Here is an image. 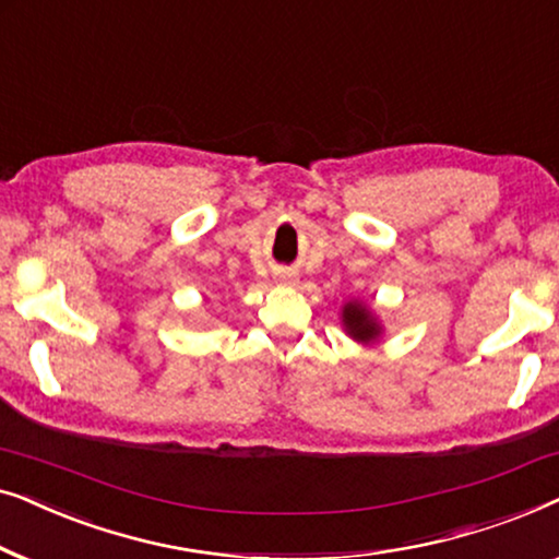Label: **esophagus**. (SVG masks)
<instances>
[{
    "label": "esophagus",
    "mask_w": 559,
    "mask_h": 559,
    "mask_svg": "<svg viewBox=\"0 0 559 559\" xmlns=\"http://www.w3.org/2000/svg\"><path fill=\"white\" fill-rule=\"evenodd\" d=\"M277 282H280V285H295L297 277H295V274H289V272H280Z\"/></svg>",
    "instance_id": "1"
}]
</instances>
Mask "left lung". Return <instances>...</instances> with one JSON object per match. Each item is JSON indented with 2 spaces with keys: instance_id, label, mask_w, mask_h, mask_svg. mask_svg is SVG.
Here are the masks:
<instances>
[{
  "instance_id": "left-lung-1",
  "label": "left lung",
  "mask_w": 559,
  "mask_h": 559,
  "mask_svg": "<svg viewBox=\"0 0 559 559\" xmlns=\"http://www.w3.org/2000/svg\"><path fill=\"white\" fill-rule=\"evenodd\" d=\"M341 325L348 338L361 343V346H373V343L384 338V325H381L379 316L373 312L371 305H366L361 300L343 302Z\"/></svg>"
}]
</instances>
